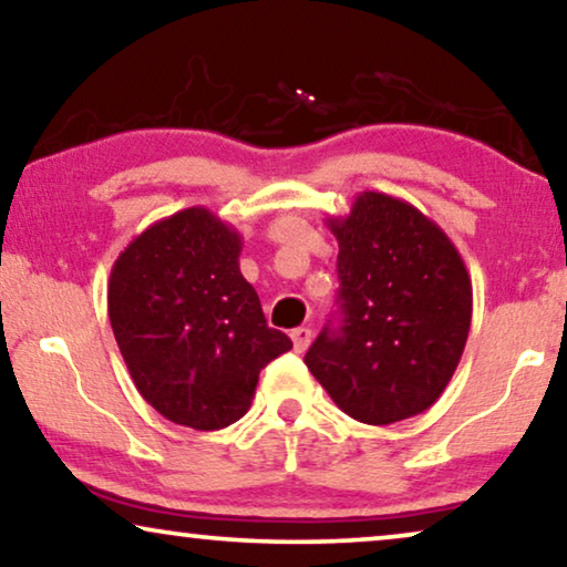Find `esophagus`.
Segmentation results:
<instances>
[{
	"label": "esophagus",
	"instance_id": "obj_1",
	"mask_svg": "<svg viewBox=\"0 0 567 567\" xmlns=\"http://www.w3.org/2000/svg\"><path fill=\"white\" fill-rule=\"evenodd\" d=\"M291 343H293V351L305 353L307 348H309V343H312V330H309V328L291 330Z\"/></svg>",
	"mask_w": 567,
	"mask_h": 567
}]
</instances>
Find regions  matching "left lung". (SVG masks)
<instances>
[{"mask_svg":"<svg viewBox=\"0 0 567 567\" xmlns=\"http://www.w3.org/2000/svg\"><path fill=\"white\" fill-rule=\"evenodd\" d=\"M338 239L340 324L305 355L346 415L390 425L421 415L460 367L472 281L460 250L408 200L363 190L330 216Z\"/></svg>","mask_w":567,"mask_h":567,"instance_id":"8db88e82","label":"left lung"}]
</instances>
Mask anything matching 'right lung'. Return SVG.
Wrapping results in <instances>:
<instances>
[{"instance_id": "add662e5", "label": "right lung", "mask_w": 567, "mask_h": 567, "mask_svg": "<svg viewBox=\"0 0 567 567\" xmlns=\"http://www.w3.org/2000/svg\"><path fill=\"white\" fill-rule=\"evenodd\" d=\"M239 252V231L193 206L154 221L113 262L115 343L138 394L177 425L216 431L239 421L260 369L291 348L268 328Z\"/></svg>"}]
</instances>
